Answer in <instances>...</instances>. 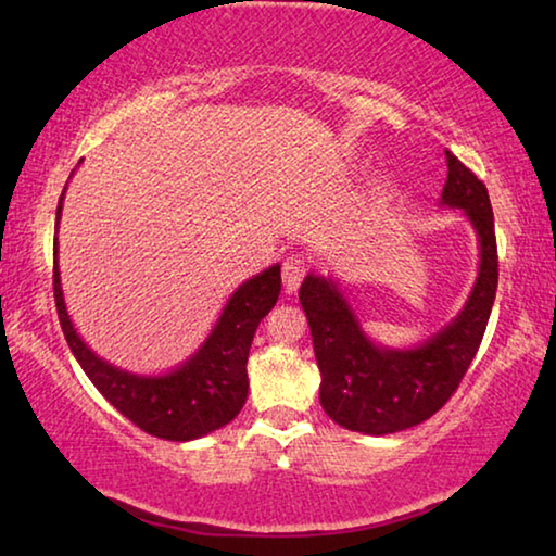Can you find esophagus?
I'll use <instances>...</instances> for the list:
<instances>
[{"label": "esophagus", "instance_id": "34e87169", "mask_svg": "<svg viewBox=\"0 0 556 556\" xmlns=\"http://www.w3.org/2000/svg\"><path fill=\"white\" fill-rule=\"evenodd\" d=\"M306 277V260L301 255H291L281 262V281H285L287 291H296L301 279Z\"/></svg>", "mask_w": 556, "mask_h": 556}]
</instances>
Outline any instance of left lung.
<instances>
[{"mask_svg": "<svg viewBox=\"0 0 556 556\" xmlns=\"http://www.w3.org/2000/svg\"><path fill=\"white\" fill-rule=\"evenodd\" d=\"M441 203L460 208L481 244V269L464 312L417 348L375 345L333 279L308 275L299 289L321 370L324 412L336 425L382 437L417 427L458 390L483 341L497 289V244L488 188L446 152Z\"/></svg>", "mask_w": 556, "mask_h": 556, "instance_id": "1", "label": "left lung"}]
</instances>
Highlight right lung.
<instances>
[{"label": "right lung", "instance_id": "right-lung-1", "mask_svg": "<svg viewBox=\"0 0 556 556\" xmlns=\"http://www.w3.org/2000/svg\"><path fill=\"white\" fill-rule=\"evenodd\" d=\"M65 193V191H63ZM63 195L55 218L61 220ZM281 291L279 265L235 289L218 324L188 361L166 375H135L119 370L90 351L65 312L59 238L53 240V296L59 321L75 361L112 407L142 431L168 441H191L211 434L238 417L248 400V355L262 318L277 304Z\"/></svg>", "mask_w": 556, "mask_h": 556}]
</instances>
